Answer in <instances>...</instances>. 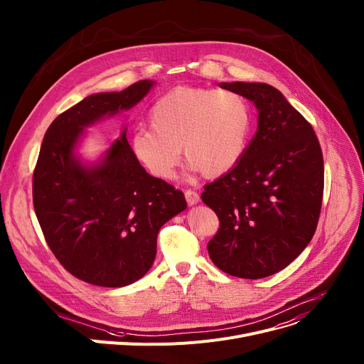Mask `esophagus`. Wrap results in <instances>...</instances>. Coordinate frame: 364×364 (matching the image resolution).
<instances>
[{
	"mask_svg": "<svg viewBox=\"0 0 364 364\" xmlns=\"http://www.w3.org/2000/svg\"><path fill=\"white\" fill-rule=\"evenodd\" d=\"M184 196H186V200H187L188 206H193V205H196V203L200 202V196L198 195L196 191H193V190H186Z\"/></svg>",
	"mask_w": 364,
	"mask_h": 364,
	"instance_id": "obj_1",
	"label": "esophagus"
}]
</instances>
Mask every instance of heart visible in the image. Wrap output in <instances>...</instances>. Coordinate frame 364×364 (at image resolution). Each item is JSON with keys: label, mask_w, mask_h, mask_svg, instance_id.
<instances>
[{"label": "heart", "mask_w": 364, "mask_h": 364, "mask_svg": "<svg viewBox=\"0 0 364 364\" xmlns=\"http://www.w3.org/2000/svg\"><path fill=\"white\" fill-rule=\"evenodd\" d=\"M151 129L132 136L136 159L159 178H173L184 158L191 173L206 178L227 174L243 158L252 129V111L237 92L177 87L152 105Z\"/></svg>", "instance_id": "1"}]
</instances>
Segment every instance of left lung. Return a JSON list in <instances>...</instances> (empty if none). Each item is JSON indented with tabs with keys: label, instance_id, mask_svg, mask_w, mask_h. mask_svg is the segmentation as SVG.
<instances>
[{
	"label": "left lung",
	"instance_id": "8db88e82",
	"mask_svg": "<svg viewBox=\"0 0 364 364\" xmlns=\"http://www.w3.org/2000/svg\"><path fill=\"white\" fill-rule=\"evenodd\" d=\"M220 87L252 101L257 132L240 162L205 186L202 200L220 220L208 243L228 275L259 279L291 263L316 231L323 196V156L309 121L271 85Z\"/></svg>",
	"mask_w": 364,
	"mask_h": 364
}]
</instances>
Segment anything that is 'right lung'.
Listing matches in <instances>:
<instances>
[{"label": "right lung", "mask_w": 364, "mask_h": 364, "mask_svg": "<svg viewBox=\"0 0 364 364\" xmlns=\"http://www.w3.org/2000/svg\"><path fill=\"white\" fill-rule=\"evenodd\" d=\"M140 80L121 92L93 93L48 127L33 173V206L48 246L76 278L126 287L144 277L156 256L161 227L187 208L184 195L152 177L126 133L100 161L76 149L87 127L137 105L155 86Z\"/></svg>", "instance_id": "right-lung-1"}]
</instances>
